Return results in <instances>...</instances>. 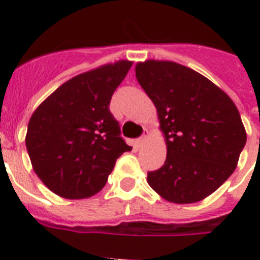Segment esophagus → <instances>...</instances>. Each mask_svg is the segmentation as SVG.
<instances>
[{
	"label": "esophagus",
	"instance_id": "obj_1",
	"mask_svg": "<svg viewBox=\"0 0 260 260\" xmlns=\"http://www.w3.org/2000/svg\"><path fill=\"white\" fill-rule=\"evenodd\" d=\"M147 137H148V132L144 133L141 138H138L137 141H135V146H137L138 148H139V147H143V144L146 143V141H147Z\"/></svg>",
	"mask_w": 260,
	"mask_h": 260
}]
</instances>
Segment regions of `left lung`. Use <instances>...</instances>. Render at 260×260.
Masks as SVG:
<instances>
[{"instance_id": "obj_1", "label": "left lung", "mask_w": 260, "mask_h": 260, "mask_svg": "<svg viewBox=\"0 0 260 260\" xmlns=\"http://www.w3.org/2000/svg\"><path fill=\"white\" fill-rule=\"evenodd\" d=\"M135 77L157 109L167 143V160L148 172V185L173 203L207 198L231 177L246 144L237 107L210 79L176 62H139Z\"/></svg>"}]
</instances>
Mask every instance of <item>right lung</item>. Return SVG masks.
<instances>
[{
  "label": "right lung",
  "instance_id": "right-lung-1",
  "mask_svg": "<svg viewBox=\"0 0 260 260\" xmlns=\"http://www.w3.org/2000/svg\"><path fill=\"white\" fill-rule=\"evenodd\" d=\"M132 65L122 59L71 78L29 118L26 147L32 168L54 194L92 197L105 186L117 158L132 151L109 110Z\"/></svg>",
  "mask_w": 260,
  "mask_h": 260
}]
</instances>
